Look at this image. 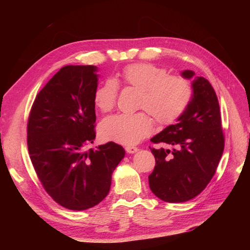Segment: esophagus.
<instances>
[{"instance_id":"1","label":"esophagus","mask_w":250,"mask_h":250,"mask_svg":"<svg viewBox=\"0 0 250 250\" xmlns=\"http://www.w3.org/2000/svg\"><path fill=\"white\" fill-rule=\"evenodd\" d=\"M137 150H139V148L135 146H126L125 147V151L128 153H135Z\"/></svg>"}]
</instances>
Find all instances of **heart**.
Instances as JSON below:
<instances>
[{"instance_id": "b5f03b06", "label": "heart", "mask_w": 250, "mask_h": 250, "mask_svg": "<svg viewBox=\"0 0 250 250\" xmlns=\"http://www.w3.org/2000/svg\"><path fill=\"white\" fill-rule=\"evenodd\" d=\"M119 83L139 90L137 107L147 111L163 126L174 124L188 108L193 97L192 83L188 78L167 75L164 68L150 63H133L122 68L115 81L106 79L95 90L93 101L101 111L106 113L115 107ZM146 113L139 111L109 116L101 122L100 134L105 141L122 145L137 144L153 128L152 119Z\"/></svg>"}]
</instances>
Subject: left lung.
Returning a JSON list of instances; mask_svg holds the SVG:
<instances>
[{"mask_svg": "<svg viewBox=\"0 0 250 250\" xmlns=\"http://www.w3.org/2000/svg\"><path fill=\"white\" fill-rule=\"evenodd\" d=\"M193 97L176 125L167 126L150 140L175 148H150L156 166L148 176L149 187L159 199L180 203L195 198L213 178L225 148L218 99L210 83L192 71Z\"/></svg>", "mask_w": 250, "mask_h": 250, "instance_id": "1", "label": "left lung"}]
</instances>
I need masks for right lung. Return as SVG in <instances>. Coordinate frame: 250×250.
<instances>
[{
  "instance_id": "obj_1",
  "label": "right lung",
  "mask_w": 250,
  "mask_h": 250,
  "mask_svg": "<svg viewBox=\"0 0 250 250\" xmlns=\"http://www.w3.org/2000/svg\"><path fill=\"white\" fill-rule=\"evenodd\" d=\"M95 71L63 66L37 93L26 126L37 177L58 204L72 210L88 209L108 194L111 174L125 157L114 142L84 149L95 139Z\"/></svg>"
}]
</instances>
